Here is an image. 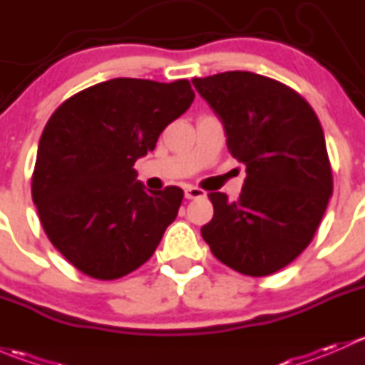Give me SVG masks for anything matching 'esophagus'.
Here are the masks:
<instances>
[{"instance_id":"obj_1","label":"esophagus","mask_w":365,"mask_h":365,"mask_svg":"<svg viewBox=\"0 0 365 365\" xmlns=\"http://www.w3.org/2000/svg\"><path fill=\"white\" fill-rule=\"evenodd\" d=\"M185 197L187 200H200V197H205V190L197 189V187H187Z\"/></svg>"}]
</instances>
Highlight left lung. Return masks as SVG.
Listing matches in <instances>:
<instances>
[{
    "mask_svg": "<svg viewBox=\"0 0 365 365\" xmlns=\"http://www.w3.org/2000/svg\"><path fill=\"white\" fill-rule=\"evenodd\" d=\"M222 120L231 155L245 164L237 201L210 192L201 227L220 263L251 277L275 274L312 242L334 190L332 165L314 109L293 88L252 72L192 79Z\"/></svg>",
    "mask_w": 365,
    "mask_h": 365,
    "instance_id": "8db88e82",
    "label": "left lung"
}]
</instances>
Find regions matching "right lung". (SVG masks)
Here are the masks:
<instances>
[{
  "label": "right lung",
  "instance_id": "add662e5",
  "mask_svg": "<svg viewBox=\"0 0 365 365\" xmlns=\"http://www.w3.org/2000/svg\"><path fill=\"white\" fill-rule=\"evenodd\" d=\"M194 101L187 79H118L67 98L47 121L31 176L33 203L51 244L101 281L138 270L155 252L183 200L148 190L134 164Z\"/></svg>",
  "mask_w": 365,
  "mask_h": 365
}]
</instances>
